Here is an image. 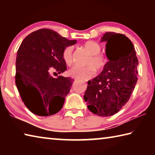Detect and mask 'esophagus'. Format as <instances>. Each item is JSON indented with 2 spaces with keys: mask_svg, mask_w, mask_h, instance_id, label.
<instances>
[{
  "mask_svg": "<svg viewBox=\"0 0 155 155\" xmlns=\"http://www.w3.org/2000/svg\"><path fill=\"white\" fill-rule=\"evenodd\" d=\"M74 81H77V79H74Z\"/></svg>",
  "mask_w": 155,
  "mask_h": 155,
  "instance_id": "obj_1",
  "label": "esophagus"
}]
</instances>
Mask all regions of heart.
Listing matches in <instances>:
<instances>
[{
    "label": "heart",
    "mask_w": 155,
    "mask_h": 155,
    "mask_svg": "<svg viewBox=\"0 0 155 155\" xmlns=\"http://www.w3.org/2000/svg\"><path fill=\"white\" fill-rule=\"evenodd\" d=\"M83 47L91 54L87 63L89 65L86 67L76 65L68 72L70 77L81 80H86L93 77L96 74V68L98 70H102L107 64L105 57L103 54H100L101 46L98 43L94 41H87L84 43ZM62 57L65 64L68 65H71L74 61L73 47L72 46L65 47L63 51Z\"/></svg>",
    "instance_id": "1"
}]
</instances>
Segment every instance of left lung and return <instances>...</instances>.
<instances>
[{"instance_id":"8db88e82","label":"left lung","mask_w":155,"mask_h":155,"mask_svg":"<svg viewBox=\"0 0 155 155\" xmlns=\"http://www.w3.org/2000/svg\"><path fill=\"white\" fill-rule=\"evenodd\" d=\"M105 41L109 60L102 72L87 82L83 98L87 108L99 116L117 114L126 104L137 81L138 60L133 43L123 34L107 32Z\"/></svg>"}]
</instances>
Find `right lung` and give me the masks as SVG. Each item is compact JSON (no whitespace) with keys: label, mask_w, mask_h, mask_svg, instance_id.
I'll list each match as a JSON object with an SVG mask.
<instances>
[{"label":"right lung","mask_w":155,"mask_h":155,"mask_svg":"<svg viewBox=\"0 0 155 155\" xmlns=\"http://www.w3.org/2000/svg\"><path fill=\"white\" fill-rule=\"evenodd\" d=\"M76 43L48 28L34 31L22 41L15 62V84L23 103L33 114L49 116L61 109L72 80L62 76L53 78L51 72L66 70L63 51Z\"/></svg>","instance_id":"1"}]
</instances>
